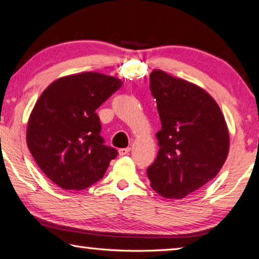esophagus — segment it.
<instances>
[{
  "instance_id": "34e87169",
  "label": "esophagus",
  "mask_w": 259,
  "mask_h": 259,
  "mask_svg": "<svg viewBox=\"0 0 259 259\" xmlns=\"http://www.w3.org/2000/svg\"><path fill=\"white\" fill-rule=\"evenodd\" d=\"M131 148L130 147H125V148H120L119 150V154L120 155H125V154H129Z\"/></svg>"
}]
</instances>
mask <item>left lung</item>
<instances>
[{
	"instance_id": "1",
	"label": "left lung",
	"mask_w": 259,
	"mask_h": 259,
	"mask_svg": "<svg viewBox=\"0 0 259 259\" xmlns=\"http://www.w3.org/2000/svg\"><path fill=\"white\" fill-rule=\"evenodd\" d=\"M150 89L162 126L147 176L161 196L181 200L217 176L229 154V129L218 104L194 83L154 69Z\"/></svg>"
}]
</instances>
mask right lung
<instances>
[{"label": "right lung", "mask_w": 259, "mask_h": 259, "mask_svg": "<svg viewBox=\"0 0 259 259\" xmlns=\"http://www.w3.org/2000/svg\"><path fill=\"white\" fill-rule=\"evenodd\" d=\"M122 85L97 72L57 78L30 113L26 140L46 176L64 190L81 191L103 178L115 148L104 145L96 113Z\"/></svg>", "instance_id": "right-lung-1"}]
</instances>
